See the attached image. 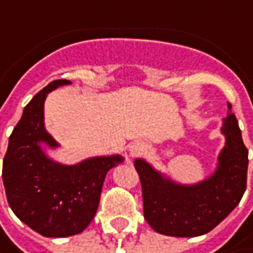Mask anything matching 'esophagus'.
Instances as JSON below:
<instances>
[{
	"label": "esophagus",
	"mask_w": 253,
	"mask_h": 253,
	"mask_svg": "<svg viewBox=\"0 0 253 253\" xmlns=\"http://www.w3.org/2000/svg\"><path fill=\"white\" fill-rule=\"evenodd\" d=\"M144 150H146V146H144V143H141V141H133V143L128 146V153H130L131 157H136L138 154H141Z\"/></svg>",
	"instance_id": "1"
}]
</instances>
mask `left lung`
<instances>
[{
    "mask_svg": "<svg viewBox=\"0 0 253 253\" xmlns=\"http://www.w3.org/2000/svg\"><path fill=\"white\" fill-rule=\"evenodd\" d=\"M228 103L222 134L225 146L218 156L216 170L204 181L178 184L166 178L147 161L137 159L144 218L156 232L190 238L212 231L234 211L247 190L248 148Z\"/></svg>",
    "mask_w": 253,
    "mask_h": 253,
    "instance_id": "left-lung-1",
    "label": "left lung"
}]
</instances>
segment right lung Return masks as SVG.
Wrapping results in <instances>:
<instances>
[{"mask_svg": "<svg viewBox=\"0 0 253 253\" xmlns=\"http://www.w3.org/2000/svg\"><path fill=\"white\" fill-rule=\"evenodd\" d=\"M71 83L53 81L32 97L9 136L2 164L11 210L31 229L48 238L81 234L97 211L107 171L123 163V157L116 154L65 166L42 150L41 143L50 148L59 146L43 123L46 94Z\"/></svg>", "mask_w": 253, "mask_h": 253, "instance_id": "obj_1", "label": "right lung"}]
</instances>
